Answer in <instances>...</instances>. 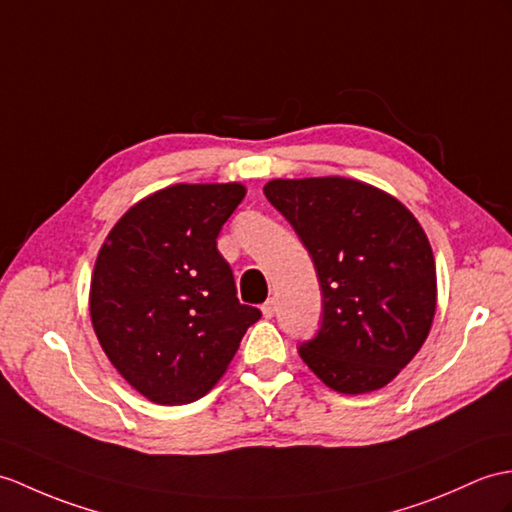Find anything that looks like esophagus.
Listing matches in <instances>:
<instances>
[{
	"instance_id": "esophagus-1",
	"label": "esophagus",
	"mask_w": 512,
	"mask_h": 512,
	"mask_svg": "<svg viewBox=\"0 0 512 512\" xmlns=\"http://www.w3.org/2000/svg\"><path fill=\"white\" fill-rule=\"evenodd\" d=\"M261 312H264V316H266V318H272V316H275V301L268 299L264 305H261Z\"/></svg>"
}]
</instances>
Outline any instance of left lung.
I'll use <instances>...</instances> for the list:
<instances>
[{"label": "left lung", "instance_id": "1", "mask_svg": "<svg viewBox=\"0 0 512 512\" xmlns=\"http://www.w3.org/2000/svg\"><path fill=\"white\" fill-rule=\"evenodd\" d=\"M264 194L310 253L323 292L316 336L299 355L344 395L386 386L430 334L436 266L399 200L340 176L270 181Z\"/></svg>", "mask_w": 512, "mask_h": 512}]
</instances>
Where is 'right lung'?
Segmentation results:
<instances>
[{
    "label": "right lung",
    "mask_w": 512,
    "mask_h": 512,
    "mask_svg": "<svg viewBox=\"0 0 512 512\" xmlns=\"http://www.w3.org/2000/svg\"><path fill=\"white\" fill-rule=\"evenodd\" d=\"M246 189L174 185L124 213L91 279V323L104 353L150 401H196L227 371L261 318L237 301L218 235Z\"/></svg>",
    "instance_id": "obj_1"
}]
</instances>
